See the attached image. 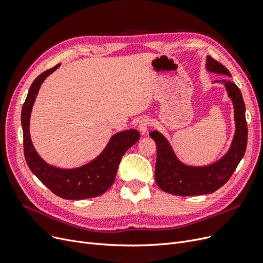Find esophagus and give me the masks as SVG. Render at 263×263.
<instances>
[{"label": "esophagus", "instance_id": "obj_1", "mask_svg": "<svg viewBox=\"0 0 263 263\" xmlns=\"http://www.w3.org/2000/svg\"><path fill=\"white\" fill-rule=\"evenodd\" d=\"M149 125H151V120L148 119V118H146V117L143 118V119H141L140 122H139V130H140V132H142V134L146 133Z\"/></svg>", "mask_w": 263, "mask_h": 263}]
</instances>
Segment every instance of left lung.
Instances as JSON below:
<instances>
[{
    "label": "left lung",
    "instance_id": "8db88e82",
    "mask_svg": "<svg viewBox=\"0 0 263 263\" xmlns=\"http://www.w3.org/2000/svg\"><path fill=\"white\" fill-rule=\"evenodd\" d=\"M206 69L210 72L232 76L226 67L206 58ZM225 85L228 97L233 101L236 131L230 151L217 162L208 166H188L182 164L175 155L169 142L158 131L149 135L156 143L157 158L155 180L158 187L175 196H200L216 191L224 185L234 174L247 147L248 129L246 122V107L240 89L235 83L227 80L216 81Z\"/></svg>",
    "mask_w": 263,
    "mask_h": 263
}]
</instances>
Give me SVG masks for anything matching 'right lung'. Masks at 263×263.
I'll return each instance as SVG.
<instances>
[{
	"label": "right lung",
	"mask_w": 263,
	"mask_h": 263,
	"mask_svg": "<svg viewBox=\"0 0 263 263\" xmlns=\"http://www.w3.org/2000/svg\"><path fill=\"white\" fill-rule=\"evenodd\" d=\"M60 64L41 73L32 82L22 109L24 155L33 175L58 197L66 200H83L98 197L106 192L115 181L121 157L140 140L138 130H126L115 134L106 148L90 163L79 168L62 169L47 164L33 147L29 135V120L42 82Z\"/></svg>",
	"instance_id": "obj_1"
}]
</instances>
